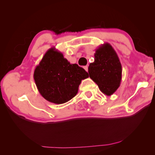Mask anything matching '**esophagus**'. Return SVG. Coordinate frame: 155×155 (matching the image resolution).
Returning a JSON list of instances; mask_svg holds the SVG:
<instances>
[{
  "instance_id": "1",
  "label": "esophagus",
  "mask_w": 155,
  "mask_h": 155,
  "mask_svg": "<svg viewBox=\"0 0 155 155\" xmlns=\"http://www.w3.org/2000/svg\"><path fill=\"white\" fill-rule=\"evenodd\" d=\"M84 69H85V70L86 72H88V67L86 65V66H84Z\"/></svg>"
}]
</instances>
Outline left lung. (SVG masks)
Here are the masks:
<instances>
[{
  "label": "left lung",
  "instance_id": "8db88e82",
  "mask_svg": "<svg viewBox=\"0 0 155 155\" xmlns=\"http://www.w3.org/2000/svg\"><path fill=\"white\" fill-rule=\"evenodd\" d=\"M88 72L107 96L112 95L118 89L122 81V65L111 44L104 43L96 49L94 61L89 65Z\"/></svg>",
  "mask_w": 155,
  "mask_h": 155
}]
</instances>
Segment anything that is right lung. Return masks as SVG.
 I'll list each match as a JSON object with an SVG mask.
<instances>
[{
  "instance_id": "add662e5",
  "label": "right lung",
  "mask_w": 155,
  "mask_h": 155,
  "mask_svg": "<svg viewBox=\"0 0 155 155\" xmlns=\"http://www.w3.org/2000/svg\"><path fill=\"white\" fill-rule=\"evenodd\" d=\"M88 77V73L83 68L77 64H70L55 47L47 51L33 74L41 96L58 104L74 98L81 81Z\"/></svg>"
}]
</instances>
